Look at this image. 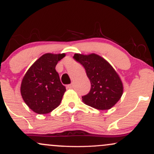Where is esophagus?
<instances>
[{"label": "esophagus", "instance_id": "obj_1", "mask_svg": "<svg viewBox=\"0 0 154 154\" xmlns=\"http://www.w3.org/2000/svg\"><path fill=\"white\" fill-rule=\"evenodd\" d=\"M67 88H69V89H72V88H73V84L68 85H67Z\"/></svg>", "mask_w": 154, "mask_h": 154}]
</instances>
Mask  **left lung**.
<instances>
[{
    "label": "left lung",
    "mask_w": 154,
    "mask_h": 154,
    "mask_svg": "<svg viewBox=\"0 0 154 154\" xmlns=\"http://www.w3.org/2000/svg\"><path fill=\"white\" fill-rule=\"evenodd\" d=\"M73 59L82 64L91 81V91L82 97L86 105L108 110L114 106L123 93V85L119 75L105 59L98 55L75 54Z\"/></svg>",
    "instance_id": "obj_1"
}]
</instances>
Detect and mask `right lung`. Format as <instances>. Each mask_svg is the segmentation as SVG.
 Segmentation results:
<instances>
[{"label": "right lung", "mask_w": 154, "mask_h": 154, "mask_svg": "<svg viewBox=\"0 0 154 154\" xmlns=\"http://www.w3.org/2000/svg\"><path fill=\"white\" fill-rule=\"evenodd\" d=\"M64 56V54L43 55L32 65L22 79L23 100L37 114L50 113L61 103L66 88L60 81L56 66Z\"/></svg>", "instance_id": "right-lung-1"}]
</instances>
